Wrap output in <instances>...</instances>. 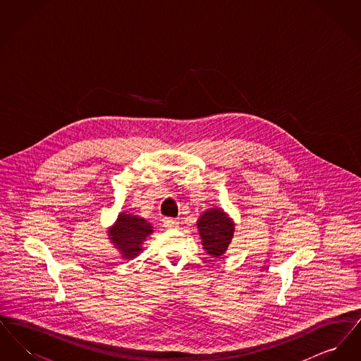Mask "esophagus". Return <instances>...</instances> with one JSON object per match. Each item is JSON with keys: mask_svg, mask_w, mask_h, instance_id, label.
Instances as JSON below:
<instances>
[{"mask_svg": "<svg viewBox=\"0 0 361 361\" xmlns=\"http://www.w3.org/2000/svg\"><path fill=\"white\" fill-rule=\"evenodd\" d=\"M162 224H164L165 228H169V230L178 227V222H177L176 219H172V218H165V219L162 221Z\"/></svg>", "mask_w": 361, "mask_h": 361, "instance_id": "34e87169", "label": "esophagus"}]
</instances>
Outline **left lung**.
<instances>
[{"label":"left lung","instance_id":"8db88e82","mask_svg":"<svg viewBox=\"0 0 361 361\" xmlns=\"http://www.w3.org/2000/svg\"><path fill=\"white\" fill-rule=\"evenodd\" d=\"M196 224L207 255L216 258L224 256L235 231L233 218L224 208L212 207L199 216Z\"/></svg>","mask_w":361,"mask_h":361}]
</instances>
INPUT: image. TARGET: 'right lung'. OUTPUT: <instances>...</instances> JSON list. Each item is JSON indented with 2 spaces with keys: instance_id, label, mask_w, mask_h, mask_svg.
Listing matches in <instances>:
<instances>
[{
  "instance_id": "add662e5",
  "label": "right lung",
  "mask_w": 361,
  "mask_h": 361,
  "mask_svg": "<svg viewBox=\"0 0 361 361\" xmlns=\"http://www.w3.org/2000/svg\"><path fill=\"white\" fill-rule=\"evenodd\" d=\"M154 233L153 226L137 214H118L115 224L106 230L108 240L119 250L121 258L134 259L143 252V243Z\"/></svg>"
}]
</instances>
